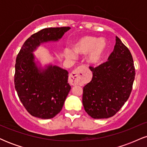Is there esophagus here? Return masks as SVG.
Wrapping results in <instances>:
<instances>
[{
    "label": "esophagus",
    "instance_id": "1",
    "mask_svg": "<svg viewBox=\"0 0 147 147\" xmlns=\"http://www.w3.org/2000/svg\"><path fill=\"white\" fill-rule=\"evenodd\" d=\"M82 73V67H79L75 70H73L70 73V77H69V82L71 85L75 86L79 82H82L83 79V75Z\"/></svg>",
    "mask_w": 147,
    "mask_h": 147
}]
</instances>
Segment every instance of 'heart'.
<instances>
[{
    "label": "heart",
    "instance_id": "obj_1",
    "mask_svg": "<svg viewBox=\"0 0 147 147\" xmlns=\"http://www.w3.org/2000/svg\"><path fill=\"white\" fill-rule=\"evenodd\" d=\"M72 50L79 55H87L86 61L90 65H97L102 61L107 51L108 44L104 38L93 36H84L77 39L72 45ZM65 55L74 58L75 54L71 50H65Z\"/></svg>",
    "mask_w": 147,
    "mask_h": 147
}]
</instances>
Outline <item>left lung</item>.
<instances>
[{
    "instance_id": "1",
    "label": "left lung",
    "mask_w": 147,
    "mask_h": 147,
    "mask_svg": "<svg viewBox=\"0 0 147 147\" xmlns=\"http://www.w3.org/2000/svg\"><path fill=\"white\" fill-rule=\"evenodd\" d=\"M114 50L108 61L90 67L92 80L83 89L82 102L94 119L113 116L129 99L134 82V63L129 50L116 36Z\"/></svg>"
}]
</instances>
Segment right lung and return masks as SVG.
I'll use <instances>...</instances> for the list:
<instances>
[{
  "label": "right lung",
  "mask_w": 147,
  "mask_h": 147,
  "mask_svg": "<svg viewBox=\"0 0 147 147\" xmlns=\"http://www.w3.org/2000/svg\"><path fill=\"white\" fill-rule=\"evenodd\" d=\"M70 27L49 28L34 34L25 41L15 64L14 85L18 96L34 117L51 119L61 111L71 86L68 72L53 65L42 68L33 52L43 43L58 41Z\"/></svg>",
  "instance_id": "right-lung-1"
}]
</instances>
